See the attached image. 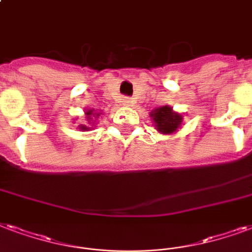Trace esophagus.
Instances as JSON below:
<instances>
[{
	"instance_id": "1",
	"label": "esophagus",
	"mask_w": 252,
	"mask_h": 252,
	"mask_svg": "<svg viewBox=\"0 0 252 252\" xmlns=\"http://www.w3.org/2000/svg\"><path fill=\"white\" fill-rule=\"evenodd\" d=\"M132 103H133V101H132V99H130V97H123V105H126V107H129V105H132Z\"/></svg>"
}]
</instances>
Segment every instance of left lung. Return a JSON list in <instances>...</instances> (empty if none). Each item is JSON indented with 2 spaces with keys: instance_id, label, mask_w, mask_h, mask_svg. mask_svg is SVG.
<instances>
[{
  "instance_id": "1",
  "label": "left lung",
  "mask_w": 252,
  "mask_h": 252,
  "mask_svg": "<svg viewBox=\"0 0 252 252\" xmlns=\"http://www.w3.org/2000/svg\"><path fill=\"white\" fill-rule=\"evenodd\" d=\"M151 116L156 124L157 130H160L161 133H173L174 130H177L182 122L181 115L173 112L172 108L168 105L156 108L151 113Z\"/></svg>"
}]
</instances>
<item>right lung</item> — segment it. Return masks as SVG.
<instances>
[{
  "mask_svg": "<svg viewBox=\"0 0 252 252\" xmlns=\"http://www.w3.org/2000/svg\"><path fill=\"white\" fill-rule=\"evenodd\" d=\"M96 115H97V116H99V113H96ZM92 116H95V113H94V109H87V111H86V119H87L88 122L90 123H92ZM80 126V129H83V130H88V128L86 126H83V124H82V126Z\"/></svg>",
  "mask_w": 252,
  "mask_h": 252,
  "instance_id": "add662e5",
  "label": "right lung"
}]
</instances>
